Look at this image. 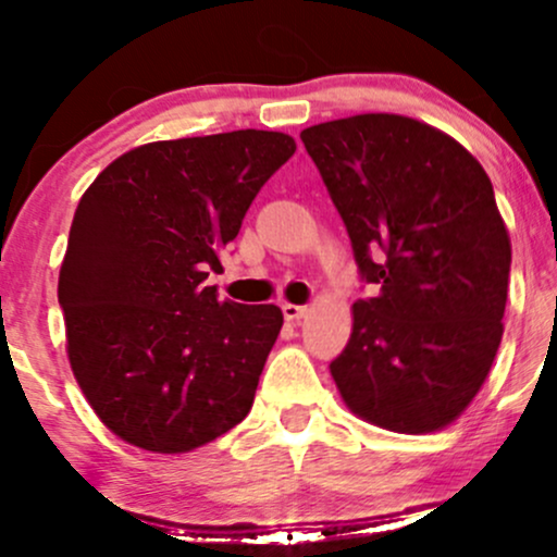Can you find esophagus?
Here are the masks:
<instances>
[{"label": "esophagus", "mask_w": 557, "mask_h": 557, "mask_svg": "<svg viewBox=\"0 0 557 557\" xmlns=\"http://www.w3.org/2000/svg\"><path fill=\"white\" fill-rule=\"evenodd\" d=\"M283 314L287 322H298V319H304L309 314V306H296V304H283Z\"/></svg>", "instance_id": "obj_1"}]
</instances>
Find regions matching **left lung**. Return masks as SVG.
Returning <instances> with one entry per match:
<instances>
[{
    "label": "left lung",
    "instance_id": "8db88e82",
    "mask_svg": "<svg viewBox=\"0 0 557 557\" xmlns=\"http://www.w3.org/2000/svg\"><path fill=\"white\" fill-rule=\"evenodd\" d=\"M300 140L376 287L354 304L335 385L382 430H443L474 400L503 337L510 238L487 172L400 114L332 120Z\"/></svg>",
    "mask_w": 557,
    "mask_h": 557
}]
</instances>
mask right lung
I'll return each instance as SVG.
<instances>
[{
  "label": "right lung",
  "mask_w": 557,
  "mask_h": 557,
  "mask_svg": "<svg viewBox=\"0 0 557 557\" xmlns=\"http://www.w3.org/2000/svg\"><path fill=\"white\" fill-rule=\"evenodd\" d=\"M293 151L274 131L157 140L83 194L57 296L75 380L125 443L188 453L251 411L283 311L220 300L207 277Z\"/></svg>",
  "instance_id": "right-lung-1"
}]
</instances>
